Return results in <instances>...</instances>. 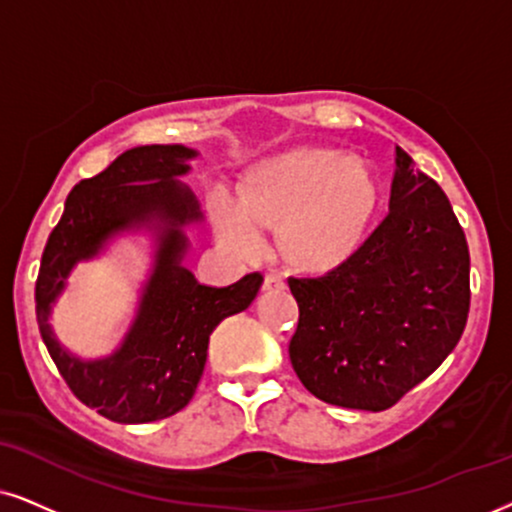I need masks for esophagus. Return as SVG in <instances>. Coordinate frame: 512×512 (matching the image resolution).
I'll return each mask as SVG.
<instances>
[{
    "label": "esophagus",
    "instance_id": "obj_1",
    "mask_svg": "<svg viewBox=\"0 0 512 512\" xmlns=\"http://www.w3.org/2000/svg\"><path fill=\"white\" fill-rule=\"evenodd\" d=\"M271 290H286V283H283L281 278H276V276H267V278H264L262 293H271Z\"/></svg>",
    "mask_w": 512,
    "mask_h": 512
}]
</instances>
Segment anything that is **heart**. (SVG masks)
I'll use <instances>...</instances> for the list:
<instances>
[{
	"instance_id": "obj_1",
	"label": "heart",
	"mask_w": 512,
	"mask_h": 512,
	"mask_svg": "<svg viewBox=\"0 0 512 512\" xmlns=\"http://www.w3.org/2000/svg\"><path fill=\"white\" fill-rule=\"evenodd\" d=\"M383 205L373 165L331 146H295L252 165L238 200L224 186L208 193L217 243L238 257L264 252L276 231L281 260L297 274L328 276L359 255Z\"/></svg>"
}]
</instances>
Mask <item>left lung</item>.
Masks as SVG:
<instances>
[{
    "label": "left lung",
    "instance_id": "8db88e82",
    "mask_svg": "<svg viewBox=\"0 0 512 512\" xmlns=\"http://www.w3.org/2000/svg\"><path fill=\"white\" fill-rule=\"evenodd\" d=\"M290 364L314 397L385 411L454 352L470 309V252L446 193L394 146L390 215L359 255L290 278Z\"/></svg>",
    "mask_w": 512,
    "mask_h": 512
}]
</instances>
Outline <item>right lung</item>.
<instances>
[{"label":"right lung","mask_w":512,"mask_h":512,"mask_svg":"<svg viewBox=\"0 0 512 512\" xmlns=\"http://www.w3.org/2000/svg\"><path fill=\"white\" fill-rule=\"evenodd\" d=\"M198 155L181 144L129 148L68 193L44 248L35 286L44 345L75 397L115 423H153L184 409L203 375L212 331L248 309L264 281L248 274L234 286L212 288L186 267L189 229L203 222V212L181 179ZM127 235L149 243L135 316L113 353L82 358L57 340L53 307L77 263L98 259Z\"/></svg>","instance_id":"right-lung-1"}]
</instances>
